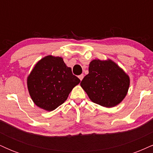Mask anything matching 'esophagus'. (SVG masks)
I'll return each instance as SVG.
<instances>
[{
	"mask_svg": "<svg viewBox=\"0 0 153 153\" xmlns=\"http://www.w3.org/2000/svg\"><path fill=\"white\" fill-rule=\"evenodd\" d=\"M78 78H79V79H80V80H82V78H83V74H81V75H79Z\"/></svg>",
	"mask_w": 153,
	"mask_h": 153,
	"instance_id": "obj_1",
	"label": "esophagus"
}]
</instances>
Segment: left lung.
<instances>
[{
  "label": "left lung",
  "instance_id": "1",
  "mask_svg": "<svg viewBox=\"0 0 153 153\" xmlns=\"http://www.w3.org/2000/svg\"><path fill=\"white\" fill-rule=\"evenodd\" d=\"M88 74L80 85L93 102L104 107L119 104L127 94L129 76L113 61L94 59L89 65Z\"/></svg>",
  "mask_w": 153,
  "mask_h": 153
}]
</instances>
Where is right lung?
<instances>
[{
    "instance_id": "right-lung-1",
    "label": "right lung",
    "mask_w": 153,
    "mask_h": 153,
    "mask_svg": "<svg viewBox=\"0 0 153 153\" xmlns=\"http://www.w3.org/2000/svg\"><path fill=\"white\" fill-rule=\"evenodd\" d=\"M80 82L62 57L49 55L36 63L27 78V86L35 104L51 111L66 101Z\"/></svg>"
}]
</instances>
